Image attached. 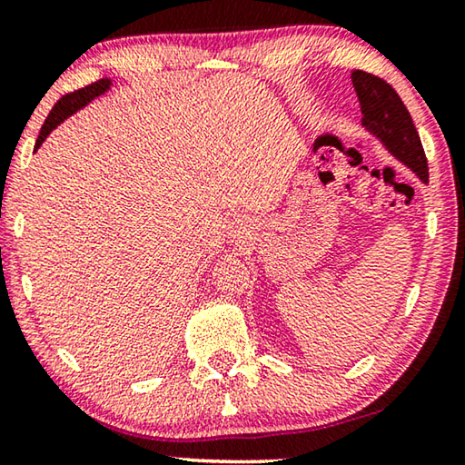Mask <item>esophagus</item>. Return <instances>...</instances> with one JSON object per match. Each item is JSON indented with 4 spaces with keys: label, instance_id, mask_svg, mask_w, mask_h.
<instances>
[{
    "label": "esophagus",
    "instance_id": "esophagus-1",
    "mask_svg": "<svg viewBox=\"0 0 465 465\" xmlns=\"http://www.w3.org/2000/svg\"><path fill=\"white\" fill-rule=\"evenodd\" d=\"M230 230H232L233 235H242V238H243V233L248 232V222H246V219H243V217H235L233 222H232Z\"/></svg>",
    "mask_w": 465,
    "mask_h": 465
}]
</instances>
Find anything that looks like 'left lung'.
I'll list each match as a JSON object with an SVG mask.
<instances>
[{
  "mask_svg": "<svg viewBox=\"0 0 465 465\" xmlns=\"http://www.w3.org/2000/svg\"><path fill=\"white\" fill-rule=\"evenodd\" d=\"M351 77L361 102L365 127L380 137L381 143L422 183H429V163L419 131L398 92L381 77L367 74L363 69H355Z\"/></svg>",
  "mask_w": 465,
  "mask_h": 465,
  "instance_id": "left-lung-1",
  "label": "left lung"
}]
</instances>
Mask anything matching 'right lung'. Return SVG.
Here are the masks:
<instances>
[{
	"mask_svg": "<svg viewBox=\"0 0 465 465\" xmlns=\"http://www.w3.org/2000/svg\"><path fill=\"white\" fill-rule=\"evenodd\" d=\"M110 88V80H98L94 82L90 85H85V88L82 90H75V92H69L63 96L61 100H57V104L53 106V110L49 113V116H46V121L43 124L41 133H38V139H36V145L35 149H38L43 145V141L46 139V135L57 127L59 123H63L67 119L69 114H74L75 110L84 108L88 102H92L94 98H98L100 94H104L106 90Z\"/></svg>",
	"mask_w": 465,
	"mask_h": 465,
	"instance_id": "right-lung-1",
	"label": "right lung"
}]
</instances>
